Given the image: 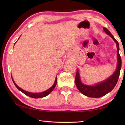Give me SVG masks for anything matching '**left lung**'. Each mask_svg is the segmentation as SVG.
<instances>
[{
	"instance_id": "obj_1",
	"label": "left lung",
	"mask_w": 125,
	"mask_h": 125,
	"mask_svg": "<svg viewBox=\"0 0 125 125\" xmlns=\"http://www.w3.org/2000/svg\"><path fill=\"white\" fill-rule=\"evenodd\" d=\"M105 32L109 35L116 43L117 46V65L115 72L109 78H107L104 82L96 84L94 85H88L82 83L80 80L79 71L77 69L76 73L75 82L80 92L84 95L90 97V98H100L110 92L115 87L119 78L120 70L121 68V58L119 53V45L118 42L111 34L110 32L105 27H103Z\"/></svg>"
}]
</instances>
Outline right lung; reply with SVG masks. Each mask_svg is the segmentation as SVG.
Returning a JSON list of instances; mask_svg holds the SVG:
<instances>
[{
  "mask_svg": "<svg viewBox=\"0 0 125 125\" xmlns=\"http://www.w3.org/2000/svg\"><path fill=\"white\" fill-rule=\"evenodd\" d=\"M19 40V39H18ZM57 77H56V79H55V82L54 83V84L52 85V86H51L50 89H48V90L45 91V92H42V93H30V92H27V91H25L24 90L22 89L21 88H20L19 86H18L16 85V84L15 83L13 79H12V82H13L14 84H15V85L16 86V87L20 91H21L22 93H24V94L26 95L29 96L30 97H31V98H43V97H45L47 95H48V94H50L52 92V90L54 89V88H55V86H56V84H57Z\"/></svg>",
  "mask_w": 125,
  "mask_h": 125,
  "instance_id": "add662e5",
  "label": "right lung"
}]
</instances>
